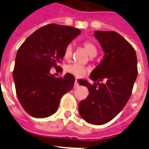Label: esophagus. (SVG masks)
Wrapping results in <instances>:
<instances>
[{"mask_svg":"<svg viewBox=\"0 0 149 149\" xmlns=\"http://www.w3.org/2000/svg\"><path fill=\"white\" fill-rule=\"evenodd\" d=\"M78 83H77V81H75V82H74V88H77L78 87Z\"/></svg>","mask_w":149,"mask_h":149,"instance_id":"1","label":"esophagus"}]
</instances>
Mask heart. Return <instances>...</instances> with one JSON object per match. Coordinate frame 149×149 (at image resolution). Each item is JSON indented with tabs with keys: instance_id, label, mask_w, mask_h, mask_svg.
Wrapping results in <instances>:
<instances>
[{
	"instance_id": "b5f03b06",
	"label": "heart",
	"mask_w": 149,
	"mask_h": 149,
	"mask_svg": "<svg viewBox=\"0 0 149 149\" xmlns=\"http://www.w3.org/2000/svg\"><path fill=\"white\" fill-rule=\"evenodd\" d=\"M83 47L85 49V51L87 52L89 56L90 57H94L97 55V47H96L95 44L92 41H85L83 42ZM72 53H73V47H72V44H68L66 45L64 51V58L66 60H69L72 56ZM68 71L70 73H72L74 75L77 76V77H83V76L86 74V69L84 67L81 66V65H77V64H73L68 67Z\"/></svg>"
}]
</instances>
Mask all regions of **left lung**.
<instances>
[{"label": "left lung", "mask_w": 149, "mask_h": 149, "mask_svg": "<svg viewBox=\"0 0 149 149\" xmlns=\"http://www.w3.org/2000/svg\"><path fill=\"white\" fill-rule=\"evenodd\" d=\"M94 36L104 55L89 76L94 84L80 81L89 94L79 103L78 110L89 123L104 125L120 113L131 97L138 74L137 58L132 45L118 33L96 30Z\"/></svg>", "instance_id": "left-lung-1"}]
</instances>
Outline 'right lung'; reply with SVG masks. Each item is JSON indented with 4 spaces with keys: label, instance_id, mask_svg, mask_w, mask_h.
I'll list each match as a JSON object with an SVG mask.
<instances>
[{
    "label": "right lung",
    "instance_id": "1",
    "mask_svg": "<svg viewBox=\"0 0 149 149\" xmlns=\"http://www.w3.org/2000/svg\"><path fill=\"white\" fill-rule=\"evenodd\" d=\"M81 32L70 26L50 24L36 30L18 48L13 79L18 101L31 116L53 115L63 95L73 88L72 74L55 77L50 70L60 68L65 47Z\"/></svg>",
    "mask_w": 149,
    "mask_h": 149
}]
</instances>
